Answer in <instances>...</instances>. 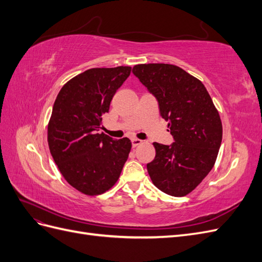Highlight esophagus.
I'll use <instances>...</instances> for the list:
<instances>
[{"instance_id":"34e87169","label":"esophagus","mask_w":262,"mask_h":262,"mask_svg":"<svg viewBox=\"0 0 262 262\" xmlns=\"http://www.w3.org/2000/svg\"><path fill=\"white\" fill-rule=\"evenodd\" d=\"M140 144H142V140H140V139H132V146L133 147H137Z\"/></svg>"}]
</instances>
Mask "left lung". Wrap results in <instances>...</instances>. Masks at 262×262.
<instances>
[{
    "label": "left lung",
    "instance_id": "1",
    "mask_svg": "<svg viewBox=\"0 0 262 262\" xmlns=\"http://www.w3.org/2000/svg\"><path fill=\"white\" fill-rule=\"evenodd\" d=\"M140 82L158 101L175 142H154L147 171L153 184L172 196L190 193L215 164L222 142V121L205 86L185 70L165 63L134 66Z\"/></svg>",
    "mask_w": 262,
    "mask_h": 262
}]
</instances>
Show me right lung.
Returning <instances> with one entry per match:
<instances>
[{"label":"right lung","instance_id":"add662e5","mask_svg":"<svg viewBox=\"0 0 262 262\" xmlns=\"http://www.w3.org/2000/svg\"><path fill=\"white\" fill-rule=\"evenodd\" d=\"M131 67L94 68L63 85L48 123L54 163L69 184L87 195L112 188L131 150L128 138L114 140L98 131L114 95Z\"/></svg>","mask_w":262,"mask_h":262}]
</instances>
